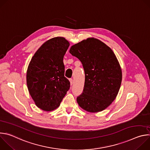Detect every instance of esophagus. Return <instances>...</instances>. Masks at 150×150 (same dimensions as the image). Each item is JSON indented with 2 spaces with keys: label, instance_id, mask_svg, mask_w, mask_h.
Wrapping results in <instances>:
<instances>
[{
  "label": "esophagus",
  "instance_id": "obj_1",
  "mask_svg": "<svg viewBox=\"0 0 150 150\" xmlns=\"http://www.w3.org/2000/svg\"><path fill=\"white\" fill-rule=\"evenodd\" d=\"M69 81H70L71 85H72L73 84V83H74V80H73V79H72V78H70V79H69Z\"/></svg>",
  "mask_w": 150,
  "mask_h": 150
}]
</instances>
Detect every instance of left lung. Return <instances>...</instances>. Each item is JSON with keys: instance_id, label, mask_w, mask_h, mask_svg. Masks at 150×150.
I'll use <instances>...</instances> for the list:
<instances>
[{"instance_id": "8db88e82", "label": "left lung", "mask_w": 150, "mask_h": 150, "mask_svg": "<svg viewBox=\"0 0 150 150\" xmlns=\"http://www.w3.org/2000/svg\"><path fill=\"white\" fill-rule=\"evenodd\" d=\"M69 53L81 62L85 72L83 90L76 98L79 105L91 113L104 110L116 98L122 82V70L115 53L94 38L73 45Z\"/></svg>"}]
</instances>
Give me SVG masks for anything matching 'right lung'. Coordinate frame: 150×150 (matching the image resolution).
<instances>
[{"label":"right lung","instance_id":"1","mask_svg":"<svg viewBox=\"0 0 150 150\" xmlns=\"http://www.w3.org/2000/svg\"><path fill=\"white\" fill-rule=\"evenodd\" d=\"M69 46L65 38H51L42 45L30 62L27 72L28 89L35 105L45 111L57 108L70 88L63 62Z\"/></svg>","mask_w":150,"mask_h":150}]
</instances>
